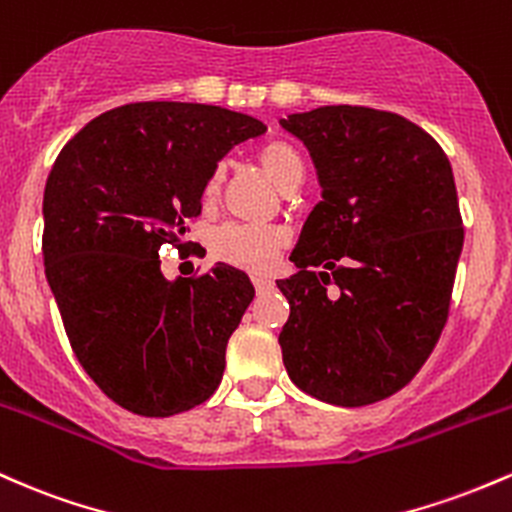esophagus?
I'll list each match as a JSON object with an SVG mask.
<instances>
[{"label": "esophagus", "mask_w": 512, "mask_h": 512, "mask_svg": "<svg viewBox=\"0 0 512 512\" xmlns=\"http://www.w3.org/2000/svg\"><path fill=\"white\" fill-rule=\"evenodd\" d=\"M251 280H254V287H256L258 292L273 290V285H275L271 278H266V275H254V278H251Z\"/></svg>", "instance_id": "esophagus-1"}]
</instances>
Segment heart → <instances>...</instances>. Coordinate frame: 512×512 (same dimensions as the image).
<instances>
[{
    "label": "heart",
    "mask_w": 512,
    "mask_h": 512,
    "mask_svg": "<svg viewBox=\"0 0 512 512\" xmlns=\"http://www.w3.org/2000/svg\"><path fill=\"white\" fill-rule=\"evenodd\" d=\"M258 162L263 171L278 183L280 188L295 186L302 181L304 164L300 152L285 140H271L258 149ZM222 169H215L203 186V198L212 200L220 193ZM287 244V234L280 227L271 225H244V222H227L212 232L210 249L220 261L246 271H268L273 266L278 251Z\"/></svg>",
    "instance_id": "heart-1"
}]
</instances>
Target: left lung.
I'll return each instance as SVG.
<instances>
[{
	"mask_svg": "<svg viewBox=\"0 0 512 512\" xmlns=\"http://www.w3.org/2000/svg\"><path fill=\"white\" fill-rule=\"evenodd\" d=\"M280 123L321 183L290 256L300 271L278 280L285 370L326 404H375L416 377L450 317L464 241L450 159L377 108L321 106Z\"/></svg>",
	"mask_w": 512,
	"mask_h": 512,
	"instance_id": "left-lung-1",
	"label": "left lung"
}]
</instances>
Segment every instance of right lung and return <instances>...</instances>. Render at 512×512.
<instances>
[{
	"instance_id": "1",
	"label": "right lung",
	"mask_w": 512,
	"mask_h": 512,
	"mask_svg": "<svg viewBox=\"0 0 512 512\" xmlns=\"http://www.w3.org/2000/svg\"><path fill=\"white\" fill-rule=\"evenodd\" d=\"M266 132L220 106L140 101L86 123L57 154L43 195V263L70 346L103 394L166 418L208 401L227 341L254 300L246 273L162 275L217 162Z\"/></svg>"
}]
</instances>
